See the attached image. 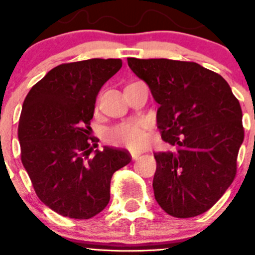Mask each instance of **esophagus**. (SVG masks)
I'll return each instance as SVG.
<instances>
[{
    "instance_id": "34e87169",
    "label": "esophagus",
    "mask_w": 255,
    "mask_h": 255,
    "mask_svg": "<svg viewBox=\"0 0 255 255\" xmlns=\"http://www.w3.org/2000/svg\"><path fill=\"white\" fill-rule=\"evenodd\" d=\"M140 155H141V151H131V156H132V159H134V160L139 159Z\"/></svg>"
}]
</instances>
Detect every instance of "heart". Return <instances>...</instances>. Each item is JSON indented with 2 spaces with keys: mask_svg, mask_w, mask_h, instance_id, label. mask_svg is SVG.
<instances>
[{
  "mask_svg": "<svg viewBox=\"0 0 255 255\" xmlns=\"http://www.w3.org/2000/svg\"><path fill=\"white\" fill-rule=\"evenodd\" d=\"M110 139L116 143H124L128 146H141L146 143V134L141 121H129L115 126L110 131Z\"/></svg>",
  "mask_w": 255,
  "mask_h": 255,
  "instance_id": "heart-1",
  "label": "heart"
}]
</instances>
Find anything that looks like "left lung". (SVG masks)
<instances>
[{
  "label": "left lung",
  "mask_w": 255,
  "mask_h": 255,
  "mask_svg": "<svg viewBox=\"0 0 255 255\" xmlns=\"http://www.w3.org/2000/svg\"><path fill=\"white\" fill-rule=\"evenodd\" d=\"M128 64L159 105L162 139L177 148L154 153L156 202L174 218L204 214L237 174L244 140L239 101L220 74L197 63L129 58Z\"/></svg>",
  "instance_id": "1"
}]
</instances>
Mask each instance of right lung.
<instances>
[{"instance_id":"right-lung-1","label":"right lung","mask_w":255,"mask_h":255,"mask_svg":"<svg viewBox=\"0 0 255 255\" xmlns=\"http://www.w3.org/2000/svg\"><path fill=\"white\" fill-rule=\"evenodd\" d=\"M123 67L121 59L60 64L30 90L18 123L21 162L37 197L71 219L93 218L107 206L112 174L131 160L129 151L90 137L96 97Z\"/></svg>"}]
</instances>
